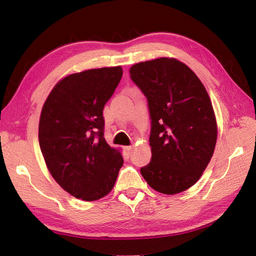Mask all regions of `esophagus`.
Listing matches in <instances>:
<instances>
[{
  "label": "esophagus",
  "instance_id": "esophagus-1",
  "mask_svg": "<svg viewBox=\"0 0 256 256\" xmlns=\"http://www.w3.org/2000/svg\"><path fill=\"white\" fill-rule=\"evenodd\" d=\"M132 146H125V152H126V154H131V152H132Z\"/></svg>",
  "mask_w": 256,
  "mask_h": 256
}]
</instances>
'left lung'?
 I'll return each mask as SVG.
<instances>
[{
	"label": "left lung",
	"instance_id": "left-lung-1",
	"mask_svg": "<svg viewBox=\"0 0 256 256\" xmlns=\"http://www.w3.org/2000/svg\"><path fill=\"white\" fill-rule=\"evenodd\" d=\"M148 100L151 162L140 172L151 188L177 194L200 178L216 142V122L204 86L175 58H160L130 68Z\"/></svg>",
	"mask_w": 256,
	"mask_h": 256
}]
</instances>
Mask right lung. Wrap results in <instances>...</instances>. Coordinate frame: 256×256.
I'll return each mask as SVG.
<instances>
[{"label":"right lung","mask_w":256,"mask_h":256,"mask_svg":"<svg viewBox=\"0 0 256 256\" xmlns=\"http://www.w3.org/2000/svg\"><path fill=\"white\" fill-rule=\"evenodd\" d=\"M120 66L70 74L47 97L40 120V146L50 172L68 193L94 201L110 192L123 157L104 138L102 110L122 79Z\"/></svg>","instance_id":"right-lung-1"}]
</instances>
